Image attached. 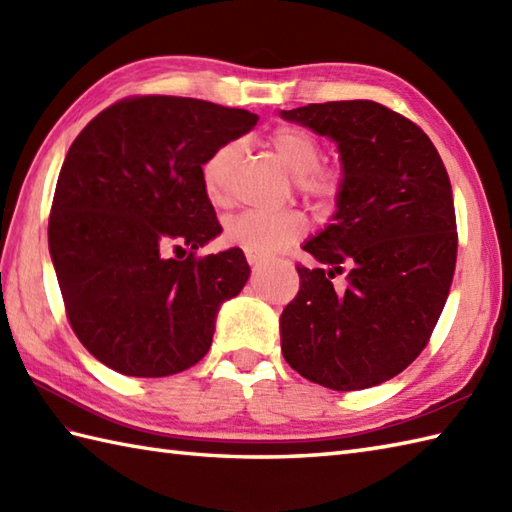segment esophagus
I'll use <instances>...</instances> for the list:
<instances>
[{"label":"esophagus","mask_w":512,"mask_h":512,"mask_svg":"<svg viewBox=\"0 0 512 512\" xmlns=\"http://www.w3.org/2000/svg\"><path fill=\"white\" fill-rule=\"evenodd\" d=\"M246 262L253 266V268H257V266H262L266 259L262 257V255H253V253H246Z\"/></svg>","instance_id":"esophagus-1"}]
</instances>
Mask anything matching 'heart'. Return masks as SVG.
<instances>
[{"mask_svg": "<svg viewBox=\"0 0 512 512\" xmlns=\"http://www.w3.org/2000/svg\"><path fill=\"white\" fill-rule=\"evenodd\" d=\"M279 158L286 162L290 171H295L297 189L317 202H330L339 195L343 187V176L339 169L319 165L321 145L310 132L295 125H281L270 134ZM242 154V143L231 140L217 147L213 154L202 162L200 176L204 193L211 202H226L228 182ZM308 231L306 215L297 209L279 211H257L248 209L231 215L224 224L226 242L244 248L253 255H273L288 244L297 242Z\"/></svg>", "mask_w": 512, "mask_h": 512, "instance_id": "obj_1", "label": "heart"}]
</instances>
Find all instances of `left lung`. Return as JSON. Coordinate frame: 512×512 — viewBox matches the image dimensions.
<instances>
[{
    "label": "left lung",
    "instance_id": "left-lung-1",
    "mask_svg": "<svg viewBox=\"0 0 512 512\" xmlns=\"http://www.w3.org/2000/svg\"><path fill=\"white\" fill-rule=\"evenodd\" d=\"M339 143V211L303 250L299 292L281 312V352L312 383L356 391L416 361L447 303L458 257L447 167L422 129L376 101L281 112ZM346 273V286L331 279Z\"/></svg>",
    "mask_w": 512,
    "mask_h": 512
}]
</instances>
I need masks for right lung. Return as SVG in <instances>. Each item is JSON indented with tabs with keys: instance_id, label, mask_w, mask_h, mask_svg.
I'll use <instances>...</instances> for the list:
<instances>
[{
	"instance_id": "right-lung-1",
	"label": "right lung",
	"mask_w": 512,
	"mask_h": 512,
	"mask_svg": "<svg viewBox=\"0 0 512 512\" xmlns=\"http://www.w3.org/2000/svg\"><path fill=\"white\" fill-rule=\"evenodd\" d=\"M255 125L246 110L143 94L105 107L70 145L48 246L76 339L114 372L171 376L209 352L217 308L250 268L239 248L198 255L222 233L200 169Z\"/></svg>"
}]
</instances>
